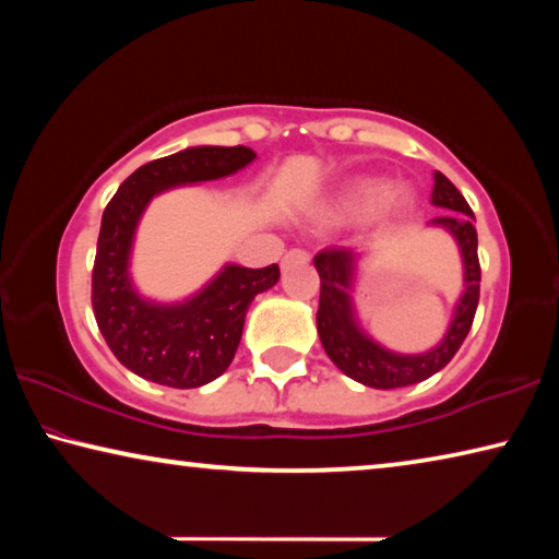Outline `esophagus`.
Returning a JSON list of instances; mask_svg holds the SVG:
<instances>
[{
    "label": "esophagus",
    "instance_id": "esophagus-1",
    "mask_svg": "<svg viewBox=\"0 0 559 559\" xmlns=\"http://www.w3.org/2000/svg\"><path fill=\"white\" fill-rule=\"evenodd\" d=\"M310 257H308V251H302V249H290L286 257H283V263H306Z\"/></svg>",
    "mask_w": 559,
    "mask_h": 559
}]
</instances>
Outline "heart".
Wrapping results in <instances>:
<instances>
[{
  "mask_svg": "<svg viewBox=\"0 0 559 559\" xmlns=\"http://www.w3.org/2000/svg\"><path fill=\"white\" fill-rule=\"evenodd\" d=\"M416 192L409 185H390L382 177H353L340 185L318 206L316 216L323 224H347L362 219L374 229H390L412 214Z\"/></svg>",
  "mask_w": 559,
  "mask_h": 559,
  "instance_id": "heart-1",
  "label": "heart"
}]
</instances>
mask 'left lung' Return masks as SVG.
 I'll list each match as a JSON object with an SVG mask.
<instances>
[{"instance_id":"1","label":"left lung","mask_w":559,"mask_h":559,"mask_svg":"<svg viewBox=\"0 0 559 559\" xmlns=\"http://www.w3.org/2000/svg\"><path fill=\"white\" fill-rule=\"evenodd\" d=\"M431 204L449 210L451 214L431 219V226L449 231L459 243L463 261V290L453 308L447 335L439 345L427 353H394V349L377 343L359 325L355 310V276L359 253L353 249H328L313 259L320 276V306H318V335L328 357L333 359L340 372L374 390H396L416 382L429 380L451 362L466 340L473 316L478 308L480 293V266H478V234L476 216L468 202L441 173H433Z\"/></svg>"}]
</instances>
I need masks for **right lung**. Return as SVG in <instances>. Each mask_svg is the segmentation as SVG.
<instances>
[{"mask_svg":"<svg viewBox=\"0 0 559 559\" xmlns=\"http://www.w3.org/2000/svg\"><path fill=\"white\" fill-rule=\"evenodd\" d=\"M253 159L257 153L243 145L179 150L138 167L103 212L93 263V313L112 355L143 380L194 390L224 374L241 343L251 300L278 283L276 263L266 269L226 263L194 296L157 302L140 296L130 278L132 241L153 197L229 177Z\"/></svg>","mask_w":559,"mask_h":559,"instance_id":"add662e5","label":"right lung"}]
</instances>
